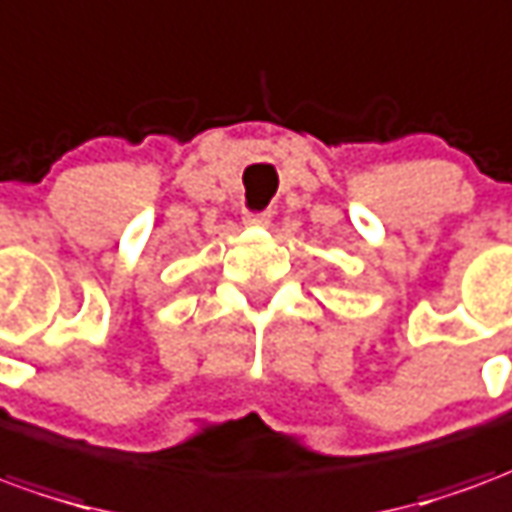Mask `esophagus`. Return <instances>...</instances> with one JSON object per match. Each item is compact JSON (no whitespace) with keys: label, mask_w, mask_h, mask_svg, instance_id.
Returning a JSON list of instances; mask_svg holds the SVG:
<instances>
[{"label":"esophagus","mask_w":512,"mask_h":512,"mask_svg":"<svg viewBox=\"0 0 512 512\" xmlns=\"http://www.w3.org/2000/svg\"><path fill=\"white\" fill-rule=\"evenodd\" d=\"M271 221V210H244V224L249 227H266Z\"/></svg>","instance_id":"esophagus-1"}]
</instances>
